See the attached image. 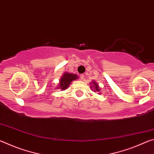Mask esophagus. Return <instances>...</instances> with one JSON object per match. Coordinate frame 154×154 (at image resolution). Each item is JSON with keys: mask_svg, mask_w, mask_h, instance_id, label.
<instances>
[{"mask_svg": "<svg viewBox=\"0 0 154 154\" xmlns=\"http://www.w3.org/2000/svg\"><path fill=\"white\" fill-rule=\"evenodd\" d=\"M80 79L82 80H83L85 79V75L84 74H81L80 75Z\"/></svg>", "mask_w": 154, "mask_h": 154, "instance_id": "34e87169", "label": "esophagus"}]
</instances>
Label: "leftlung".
I'll return each mask as SVG.
<instances>
[{
  "mask_svg": "<svg viewBox=\"0 0 154 154\" xmlns=\"http://www.w3.org/2000/svg\"><path fill=\"white\" fill-rule=\"evenodd\" d=\"M91 85H92L93 87L94 88V91H97V92H99V91H100V90L98 89V85L95 82H92V83H91ZM91 87H92V86H91Z\"/></svg>",
  "mask_w": 154,
  "mask_h": 154,
  "instance_id": "8db88e82",
  "label": "left lung"
}]
</instances>
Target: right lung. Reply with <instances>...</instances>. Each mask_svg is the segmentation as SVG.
Masks as SVG:
<instances>
[{"instance_id": "obj_1", "label": "right lung", "mask_w": 154, "mask_h": 154, "mask_svg": "<svg viewBox=\"0 0 154 154\" xmlns=\"http://www.w3.org/2000/svg\"><path fill=\"white\" fill-rule=\"evenodd\" d=\"M77 75L68 73V72L64 73L61 77V79L60 80V87H58L59 89L60 88L62 90L66 89L67 88H69L68 86H69L72 81L77 79Z\"/></svg>"}]
</instances>
